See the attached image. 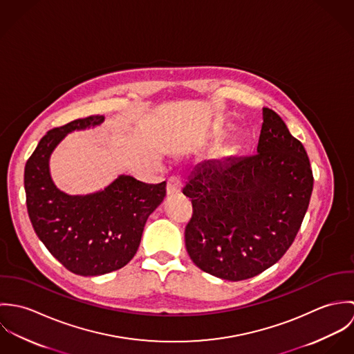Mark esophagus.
Returning a JSON list of instances; mask_svg holds the SVG:
<instances>
[{
    "mask_svg": "<svg viewBox=\"0 0 354 354\" xmlns=\"http://www.w3.org/2000/svg\"><path fill=\"white\" fill-rule=\"evenodd\" d=\"M181 187H183V183L180 180V177H170L167 180V185H166V192L167 195H177L180 191H181Z\"/></svg>",
    "mask_w": 354,
    "mask_h": 354,
    "instance_id": "1",
    "label": "esophagus"
}]
</instances>
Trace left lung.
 <instances>
[{
	"instance_id": "obj_1",
	"label": "left lung",
	"mask_w": 354,
	"mask_h": 354,
	"mask_svg": "<svg viewBox=\"0 0 354 354\" xmlns=\"http://www.w3.org/2000/svg\"><path fill=\"white\" fill-rule=\"evenodd\" d=\"M313 188L309 158L283 120L263 107L256 152L199 163L183 194L194 214L185 227L192 261L226 279L252 278L293 244Z\"/></svg>"
}]
</instances>
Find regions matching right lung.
I'll use <instances>...</instances> for the list:
<instances>
[{"mask_svg":"<svg viewBox=\"0 0 354 354\" xmlns=\"http://www.w3.org/2000/svg\"><path fill=\"white\" fill-rule=\"evenodd\" d=\"M103 115L75 120L50 129L28 158L24 189L32 227L49 252L83 277L115 271L131 261L140 245L147 218L166 196V181L146 184L120 176L103 191L66 195L50 177L49 159L71 132L103 122Z\"/></svg>","mask_w":354,"mask_h":354,"instance_id":"add662e5","label":"right lung"}]
</instances>
